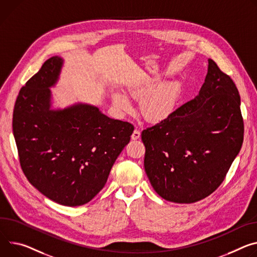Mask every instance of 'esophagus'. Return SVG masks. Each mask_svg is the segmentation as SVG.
Wrapping results in <instances>:
<instances>
[{"label": "esophagus", "mask_w": 257, "mask_h": 257, "mask_svg": "<svg viewBox=\"0 0 257 257\" xmlns=\"http://www.w3.org/2000/svg\"><path fill=\"white\" fill-rule=\"evenodd\" d=\"M139 137H141V132H139V130L135 129V130L133 131L132 135H131V138L133 139V141H137V139H138Z\"/></svg>", "instance_id": "34e87169"}]
</instances>
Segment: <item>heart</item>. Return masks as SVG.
<instances>
[{
  "label": "heart",
  "mask_w": 257,
  "mask_h": 257,
  "mask_svg": "<svg viewBox=\"0 0 257 257\" xmlns=\"http://www.w3.org/2000/svg\"><path fill=\"white\" fill-rule=\"evenodd\" d=\"M159 81L158 77H154L129 88L131 96L135 98L144 97L142 111L146 119L151 122H160L167 119L175 110L181 94V83L178 80L166 81L156 88ZM112 101L115 107L122 111L132 109L131 99L121 91L113 93Z\"/></svg>",
  "instance_id": "heart-1"
}]
</instances>
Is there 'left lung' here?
<instances>
[{"label": "left lung", "instance_id": "left-lung-1", "mask_svg": "<svg viewBox=\"0 0 257 257\" xmlns=\"http://www.w3.org/2000/svg\"><path fill=\"white\" fill-rule=\"evenodd\" d=\"M240 103L235 83L208 59L199 94L143 131L145 170L160 197L191 204L218 188L242 148Z\"/></svg>", "mask_w": 257, "mask_h": 257}]
</instances>
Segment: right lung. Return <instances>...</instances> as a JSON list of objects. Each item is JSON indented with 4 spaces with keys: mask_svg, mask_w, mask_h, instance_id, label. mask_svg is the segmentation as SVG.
<instances>
[{
    "mask_svg": "<svg viewBox=\"0 0 257 257\" xmlns=\"http://www.w3.org/2000/svg\"><path fill=\"white\" fill-rule=\"evenodd\" d=\"M62 65L61 57L49 58L20 89L12 126L28 180L50 200L75 207L103 189L134 127L87 103L52 109L50 88Z\"/></svg>",
    "mask_w": 257,
    "mask_h": 257,
    "instance_id": "right-lung-1",
    "label": "right lung"
}]
</instances>
